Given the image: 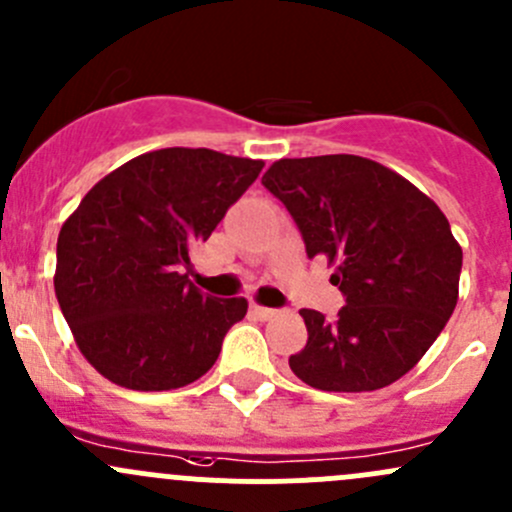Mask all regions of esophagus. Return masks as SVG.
Masks as SVG:
<instances>
[{
	"mask_svg": "<svg viewBox=\"0 0 512 512\" xmlns=\"http://www.w3.org/2000/svg\"><path fill=\"white\" fill-rule=\"evenodd\" d=\"M252 312H255L257 317L262 319V322H267V319L277 317V309H272V307H260V304H252Z\"/></svg>",
	"mask_w": 512,
	"mask_h": 512,
	"instance_id": "obj_1",
	"label": "esophagus"
}]
</instances>
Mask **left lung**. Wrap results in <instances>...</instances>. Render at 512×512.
<instances>
[{
  "mask_svg": "<svg viewBox=\"0 0 512 512\" xmlns=\"http://www.w3.org/2000/svg\"><path fill=\"white\" fill-rule=\"evenodd\" d=\"M302 232L307 257L337 265V319L302 309L309 339L289 369L319 391H376L428 352L458 302L463 252L416 185L361 156L282 158L262 175Z\"/></svg>",
  "mask_w": 512,
  "mask_h": 512,
  "instance_id": "1",
  "label": "left lung"
}]
</instances>
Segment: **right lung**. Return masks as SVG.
<instances>
[{
	"mask_svg": "<svg viewBox=\"0 0 512 512\" xmlns=\"http://www.w3.org/2000/svg\"><path fill=\"white\" fill-rule=\"evenodd\" d=\"M262 168L210 148H163L86 193L59 232L54 289L98 374L133 391H170L215 364L247 299L200 292L183 267Z\"/></svg>",
	"mask_w": 512,
	"mask_h": 512,
	"instance_id": "obj_1",
	"label": "right lung"
}]
</instances>
